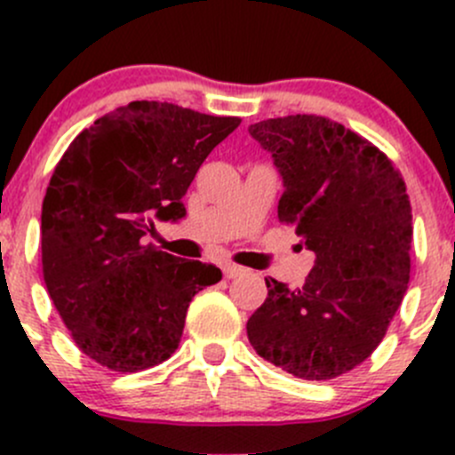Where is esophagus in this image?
Here are the masks:
<instances>
[{"label":"esophagus","mask_w":455,"mask_h":455,"mask_svg":"<svg viewBox=\"0 0 455 455\" xmlns=\"http://www.w3.org/2000/svg\"><path fill=\"white\" fill-rule=\"evenodd\" d=\"M222 273H224V277H227V279H233V277H240V275L244 273V268H242V266H237V264H224Z\"/></svg>","instance_id":"34e87169"}]
</instances>
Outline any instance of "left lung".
I'll use <instances>...</instances> for the list:
<instances>
[{"instance_id": "1", "label": "left lung", "mask_w": 455, "mask_h": 455, "mask_svg": "<svg viewBox=\"0 0 455 455\" xmlns=\"http://www.w3.org/2000/svg\"><path fill=\"white\" fill-rule=\"evenodd\" d=\"M249 134L283 180L279 222L295 224L315 253L304 286L266 277L249 341L297 379H334L376 350L407 292L414 228L405 182L383 151L330 118H268Z\"/></svg>"}]
</instances>
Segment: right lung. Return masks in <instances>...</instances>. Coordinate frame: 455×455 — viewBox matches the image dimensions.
Wrapping results in <instances>:
<instances>
[{
	"instance_id": "right-lung-1",
	"label": "right lung",
	"mask_w": 455,
	"mask_h": 455,
	"mask_svg": "<svg viewBox=\"0 0 455 455\" xmlns=\"http://www.w3.org/2000/svg\"><path fill=\"white\" fill-rule=\"evenodd\" d=\"M158 100H134L84 130L54 167L41 206L48 295L84 355L140 371L176 352L196 292L222 270L145 244L154 220L187 215L182 196L235 127Z\"/></svg>"
}]
</instances>
